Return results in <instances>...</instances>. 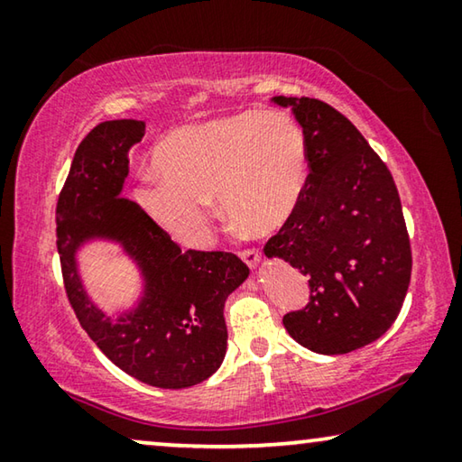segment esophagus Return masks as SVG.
Masks as SVG:
<instances>
[{
	"label": "esophagus",
	"mask_w": 462,
	"mask_h": 462,
	"mask_svg": "<svg viewBox=\"0 0 462 462\" xmlns=\"http://www.w3.org/2000/svg\"><path fill=\"white\" fill-rule=\"evenodd\" d=\"M240 259L245 261L250 269H254L256 264L261 263V253H259V250H254V248L242 250V253H240Z\"/></svg>",
	"instance_id": "obj_1"
}]
</instances>
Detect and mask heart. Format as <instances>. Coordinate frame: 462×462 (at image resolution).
<instances>
[{"instance_id":"heart-1","label":"heart","mask_w":462,"mask_h":462,"mask_svg":"<svg viewBox=\"0 0 462 462\" xmlns=\"http://www.w3.org/2000/svg\"><path fill=\"white\" fill-rule=\"evenodd\" d=\"M152 167L161 179L138 187L140 208L169 236L201 246L214 198L238 228L279 230L306 189L308 143L285 116L240 112L171 132Z\"/></svg>"}]
</instances>
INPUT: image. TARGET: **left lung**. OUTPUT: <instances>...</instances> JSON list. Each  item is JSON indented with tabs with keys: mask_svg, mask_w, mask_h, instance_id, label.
Segmentation results:
<instances>
[{
	"mask_svg": "<svg viewBox=\"0 0 462 462\" xmlns=\"http://www.w3.org/2000/svg\"><path fill=\"white\" fill-rule=\"evenodd\" d=\"M291 107L310 175L295 212L264 245L310 277V303L283 316L289 336L318 355H346L385 334L403 306L411 248L389 169L353 122L311 97Z\"/></svg>",
	"mask_w": 462,
	"mask_h": 462,
	"instance_id": "left-lung-1",
	"label": "left lung"
}]
</instances>
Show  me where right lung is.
I'll list each match as a JSON object with an SVG mask.
<instances>
[{
	"label": "right lung",
	"mask_w": 462,
	"mask_h": 462,
	"mask_svg": "<svg viewBox=\"0 0 462 462\" xmlns=\"http://www.w3.org/2000/svg\"><path fill=\"white\" fill-rule=\"evenodd\" d=\"M144 122H101L83 138L57 203V248L77 319L116 366L161 389L198 385L220 369L228 346L224 303L248 267L232 253L187 250L138 203L122 198L128 152ZM118 244L137 264L143 293L116 319L82 285L76 254L91 241Z\"/></svg>",
	"instance_id": "obj_1"
}]
</instances>
